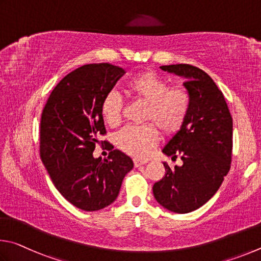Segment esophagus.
Segmentation results:
<instances>
[{
	"label": "esophagus",
	"mask_w": 261,
	"mask_h": 261,
	"mask_svg": "<svg viewBox=\"0 0 261 261\" xmlns=\"http://www.w3.org/2000/svg\"><path fill=\"white\" fill-rule=\"evenodd\" d=\"M148 161H140V159H134V165L135 167H139L141 165H144V164H147Z\"/></svg>",
	"instance_id": "esophagus-1"
}]
</instances>
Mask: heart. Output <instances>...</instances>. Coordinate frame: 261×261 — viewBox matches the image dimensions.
<instances>
[{
    "instance_id": "b5f03b06",
    "label": "heart",
    "mask_w": 261,
    "mask_h": 261,
    "mask_svg": "<svg viewBox=\"0 0 261 261\" xmlns=\"http://www.w3.org/2000/svg\"><path fill=\"white\" fill-rule=\"evenodd\" d=\"M125 89L132 97L147 105L144 121L153 123L165 135H173L180 130L190 109V95L186 88H170L161 76L151 72H142L128 80ZM121 100L116 94L105 96L100 105L105 122L117 126L121 120ZM153 125L148 123L125 127L116 136L117 147L133 157H147L159 136L157 128Z\"/></svg>"
}]
</instances>
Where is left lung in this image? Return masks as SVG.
<instances>
[{"label":"left lung","mask_w":261,"mask_h":261,"mask_svg":"<svg viewBox=\"0 0 261 261\" xmlns=\"http://www.w3.org/2000/svg\"><path fill=\"white\" fill-rule=\"evenodd\" d=\"M163 71L185 77L190 109L179 132L167 141L163 153L179 156L181 166L164 162L165 176L153 185L163 207L189 213L213 197L230 168L232 118L223 94L207 73L189 64L163 65Z\"/></svg>","instance_id":"obj_1"}]
</instances>
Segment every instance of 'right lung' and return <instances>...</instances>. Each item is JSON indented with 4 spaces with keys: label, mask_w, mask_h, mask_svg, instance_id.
<instances>
[{
    "label": "right lung",
    "mask_w": 261,
    "mask_h": 261,
    "mask_svg": "<svg viewBox=\"0 0 261 261\" xmlns=\"http://www.w3.org/2000/svg\"><path fill=\"white\" fill-rule=\"evenodd\" d=\"M125 70L109 63L76 68L59 81L45 103L40 125V154L56 189L75 207L98 211L117 199L134 167L120 150L108 159L94 150L105 126L100 105Z\"/></svg>",
    "instance_id": "1"
}]
</instances>
